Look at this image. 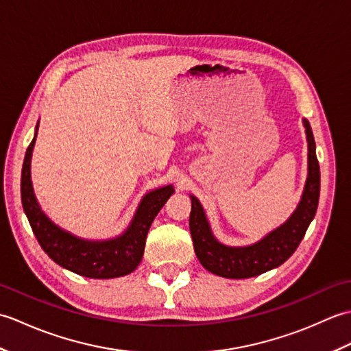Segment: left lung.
<instances>
[{
  "mask_svg": "<svg viewBox=\"0 0 351 351\" xmlns=\"http://www.w3.org/2000/svg\"><path fill=\"white\" fill-rule=\"evenodd\" d=\"M308 137V180L294 214L273 232L247 247H228L215 240L204 208L191 196L190 232L196 256L208 271L228 279H245L263 274L293 255L303 240L319 199V166L315 155V140L308 121H303Z\"/></svg>",
  "mask_w": 351,
  "mask_h": 351,
  "instance_id": "1",
  "label": "left lung"
}]
</instances>
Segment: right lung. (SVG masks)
Returning <instances> with one entry per match:
<instances>
[{"mask_svg": "<svg viewBox=\"0 0 351 351\" xmlns=\"http://www.w3.org/2000/svg\"><path fill=\"white\" fill-rule=\"evenodd\" d=\"M34 140L27 147L21 175V199L29 226L45 253L63 268L92 279H113L130 274L140 264L147 230L155 215L173 193V187L151 191L141 200L131 225L121 237L107 241H88L56 226L40 210L34 197L29 162Z\"/></svg>", "mask_w": 351, "mask_h": 351, "instance_id": "1", "label": "right lung"}]
</instances>
